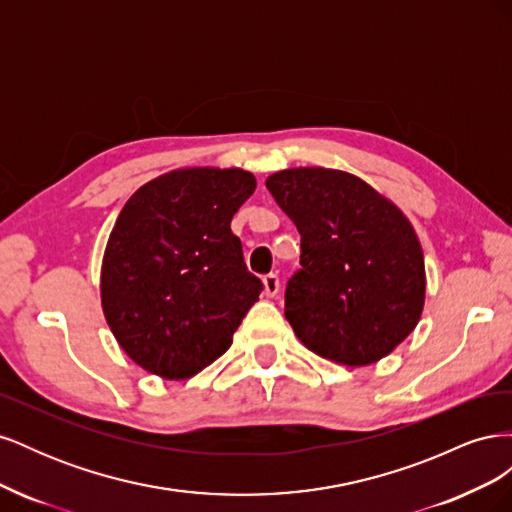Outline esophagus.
<instances>
[{
  "mask_svg": "<svg viewBox=\"0 0 512 512\" xmlns=\"http://www.w3.org/2000/svg\"><path fill=\"white\" fill-rule=\"evenodd\" d=\"M262 284H265L267 297H275V294L280 292V277H277L275 273H269V275L262 277Z\"/></svg>",
  "mask_w": 512,
  "mask_h": 512,
  "instance_id": "34e87169",
  "label": "esophagus"
}]
</instances>
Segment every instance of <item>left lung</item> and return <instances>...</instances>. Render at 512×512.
<instances>
[{
    "label": "left lung",
    "instance_id": "left-lung-1",
    "mask_svg": "<svg viewBox=\"0 0 512 512\" xmlns=\"http://www.w3.org/2000/svg\"><path fill=\"white\" fill-rule=\"evenodd\" d=\"M267 188L301 235L284 309L294 335L348 367L391 354L425 305V258L410 220L344 170L286 168Z\"/></svg>",
    "mask_w": 512,
    "mask_h": 512
}]
</instances>
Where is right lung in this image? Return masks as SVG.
I'll use <instances>...</instances> for the list:
<instances>
[{"mask_svg":"<svg viewBox=\"0 0 512 512\" xmlns=\"http://www.w3.org/2000/svg\"><path fill=\"white\" fill-rule=\"evenodd\" d=\"M256 190L243 168H179L138 188L108 237L104 318L130 359L185 380L222 356L262 282L247 271L232 215Z\"/></svg>","mask_w":512,"mask_h":512,"instance_id":"obj_1","label":"right lung"}]
</instances>
